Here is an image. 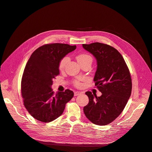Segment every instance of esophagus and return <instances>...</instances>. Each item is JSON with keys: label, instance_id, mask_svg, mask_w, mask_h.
I'll return each instance as SVG.
<instances>
[{"label": "esophagus", "instance_id": "esophagus-1", "mask_svg": "<svg viewBox=\"0 0 152 152\" xmlns=\"http://www.w3.org/2000/svg\"><path fill=\"white\" fill-rule=\"evenodd\" d=\"M81 94V92L76 91V92H75L74 95H75V96H77V95H79V94Z\"/></svg>", "mask_w": 152, "mask_h": 152}]
</instances>
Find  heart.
I'll return each instance as SVG.
<instances>
[{
	"instance_id": "obj_1",
	"label": "heart",
	"mask_w": 152,
	"mask_h": 152,
	"mask_svg": "<svg viewBox=\"0 0 152 152\" xmlns=\"http://www.w3.org/2000/svg\"><path fill=\"white\" fill-rule=\"evenodd\" d=\"M77 60L79 61V63L82 65L84 63H86L87 61H92V56L90 55L89 54H87V53H80L77 56ZM69 60V58L67 56H65V57H63V58H61L58 63V68L60 70L63 69L65 68L66 63H68ZM74 84L76 86V87H81V83H79L78 81H74Z\"/></svg>"
}]
</instances>
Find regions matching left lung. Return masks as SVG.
Listing matches in <instances>:
<instances>
[{"label": "left lung", "mask_w": 152, "mask_h": 152, "mask_svg": "<svg viewBox=\"0 0 152 152\" xmlns=\"http://www.w3.org/2000/svg\"><path fill=\"white\" fill-rule=\"evenodd\" d=\"M84 49L96 58L97 68L94 81L100 97L87 91L89 103L84 113L92 123L105 126L120 115L128 101L132 91L129 69L121 54L108 44L94 42L83 44Z\"/></svg>", "instance_id": "left-lung-1"}]
</instances>
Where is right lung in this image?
<instances>
[{
    "label": "right lung",
    "instance_id": "1",
    "mask_svg": "<svg viewBox=\"0 0 152 152\" xmlns=\"http://www.w3.org/2000/svg\"><path fill=\"white\" fill-rule=\"evenodd\" d=\"M76 48L66 44H47L37 48L29 58L21 79V91L24 105L37 120L53 121L73 97V92L69 89L55 94L51 86L60 74V59Z\"/></svg>",
    "mask_w": 152,
    "mask_h": 152
}]
</instances>
